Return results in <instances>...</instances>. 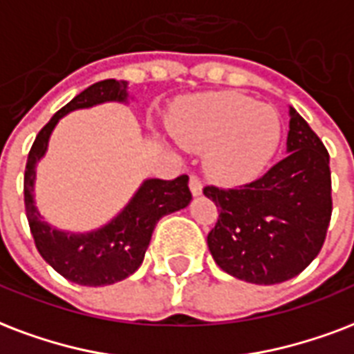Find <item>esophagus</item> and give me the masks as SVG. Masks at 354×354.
<instances>
[{
    "mask_svg": "<svg viewBox=\"0 0 354 354\" xmlns=\"http://www.w3.org/2000/svg\"><path fill=\"white\" fill-rule=\"evenodd\" d=\"M202 187H204V185H202V182L198 180V178H196V176L189 178V189H191L193 196L202 195Z\"/></svg>",
    "mask_w": 354,
    "mask_h": 354,
    "instance_id": "34e87169",
    "label": "esophagus"
}]
</instances>
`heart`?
Here are the masks:
<instances>
[{"instance_id":"b5f03b06","label":"heart","mask_w":354,"mask_h":354,"mask_svg":"<svg viewBox=\"0 0 354 354\" xmlns=\"http://www.w3.org/2000/svg\"><path fill=\"white\" fill-rule=\"evenodd\" d=\"M169 124L182 147L206 152L204 169L221 185H241L260 176L279 150L282 131L271 105L237 93L182 100Z\"/></svg>"}]
</instances>
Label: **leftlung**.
I'll return each instance as SVG.
<instances>
[{
  "mask_svg": "<svg viewBox=\"0 0 354 354\" xmlns=\"http://www.w3.org/2000/svg\"><path fill=\"white\" fill-rule=\"evenodd\" d=\"M286 150L288 156L256 182L204 189L219 209L207 234L213 260L250 284H279L304 271L319 254L330 223L328 152L293 107Z\"/></svg>",
  "mask_w": 354,
  "mask_h": 354,
  "instance_id": "8db88e82",
  "label": "left lung"
}]
</instances>
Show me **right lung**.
<instances>
[{"instance_id": "1", "label": "right lung", "mask_w": 354, "mask_h": 354, "mask_svg": "<svg viewBox=\"0 0 354 354\" xmlns=\"http://www.w3.org/2000/svg\"><path fill=\"white\" fill-rule=\"evenodd\" d=\"M128 96V81L104 80L94 83L51 117L39 131L27 156L24 202L35 245L59 274L80 286H109L133 274L145 260L158 221L163 215L187 207L191 202L189 176L182 174L176 180H145L122 212L96 230L81 234L59 230L40 215L33 195L37 163L46 156L51 131L59 120L68 113L105 102L126 104Z\"/></svg>"}]
</instances>
